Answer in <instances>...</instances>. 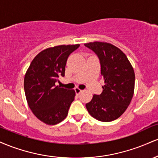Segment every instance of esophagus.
I'll return each instance as SVG.
<instances>
[{
    "label": "esophagus",
    "instance_id": "34e87169",
    "mask_svg": "<svg viewBox=\"0 0 158 158\" xmlns=\"http://www.w3.org/2000/svg\"><path fill=\"white\" fill-rule=\"evenodd\" d=\"M74 90H75V92H76V94H77V95H79V94H80L81 91H82V90H81V89H79V88H76L75 89H74Z\"/></svg>",
    "mask_w": 158,
    "mask_h": 158
}]
</instances>
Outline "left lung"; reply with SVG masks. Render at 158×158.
I'll list each match as a JSON object with an SVG mask.
<instances>
[{
  "instance_id": "obj_1",
  "label": "left lung",
  "mask_w": 158,
  "mask_h": 158,
  "mask_svg": "<svg viewBox=\"0 0 158 158\" xmlns=\"http://www.w3.org/2000/svg\"><path fill=\"white\" fill-rule=\"evenodd\" d=\"M85 46L97 56L105 80L102 94H94L86 104L87 110L94 118L110 122L120 117L131 102L135 90V71L126 56L117 47L99 41Z\"/></svg>"
}]
</instances>
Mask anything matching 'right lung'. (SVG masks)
Here are the masks:
<instances>
[{
	"label": "right lung",
	"mask_w": 158,
	"mask_h": 158,
	"mask_svg": "<svg viewBox=\"0 0 158 158\" xmlns=\"http://www.w3.org/2000/svg\"><path fill=\"white\" fill-rule=\"evenodd\" d=\"M79 44L60 45L39 52L24 77V91L29 107L38 119L48 125L61 122L74 100V90L56 86L64 77L68 56Z\"/></svg>",
	"instance_id": "obj_1"
}]
</instances>
